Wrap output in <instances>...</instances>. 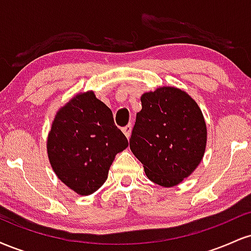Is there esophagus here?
Returning a JSON list of instances; mask_svg holds the SVG:
<instances>
[{"label":"esophagus","instance_id":"1","mask_svg":"<svg viewBox=\"0 0 251 251\" xmlns=\"http://www.w3.org/2000/svg\"><path fill=\"white\" fill-rule=\"evenodd\" d=\"M123 132L126 137L129 138V135H131V132H132V125H127L125 126V127H123Z\"/></svg>","mask_w":251,"mask_h":251}]
</instances>
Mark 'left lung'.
Instances as JSON below:
<instances>
[{
	"mask_svg": "<svg viewBox=\"0 0 251 251\" xmlns=\"http://www.w3.org/2000/svg\"><path fill=\"white\" fill-rule=\"evenodd\" d=\"M129 149L154 184L172 188L197 169L208 129L201 109L183 89L162 86L140 97Z\"/></svg>",
	"mask_w": 251,
	"mask_h": 251,
	"instance_id": "1",
	"label": "left lung"
}]
</instances>
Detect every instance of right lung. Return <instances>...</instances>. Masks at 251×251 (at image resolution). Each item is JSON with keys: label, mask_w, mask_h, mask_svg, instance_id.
Wrapping results in <instances>:
<instances>
[{"label": "right lung", "mask_w": 251, "mask_h": 251, "mask_svg": "<svg viewBox=\"0 0 251 251\" xmlns=\"http://www.w3.org/2000/svg\"><path fill=\"white\" fill-rule=\"evenodd\" d=\"M127 146L112 111L93 91L75 94L57 109L47 137L51 169L80 196L101 188L117 153Z\"/></svg>", "instance_id": "right-lung-1"}]
</instances>
